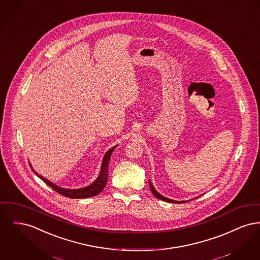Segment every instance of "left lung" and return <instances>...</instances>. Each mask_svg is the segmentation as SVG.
Instances as JSON below:
<instances>
[{
  "label": "left lung",
  "instance_id": "8db88e82",
  "mask_svg": "<svg viewBox=\"0 0 260 260\" xmlns=\"http://www.w3.org/2000/svg\"><path fill=\"white\" fill-rule=\"evenodd\" d=\"M148 183H149V186H150V189H151L153 194H154L157 199L164 200V201H167V202H172V203H183V202H185V201H176V200H172V199H167V198H165V197H163V196H161L160 193H158V191H156V189L154 188L152 183H150V182H148Z\"/></svg>",
  "mask_w": 260,
  "mask_h": 260
}]
</instances>
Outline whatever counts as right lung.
Returning <instances> with one entry per match:
<instances>
[{
  "label": "right lung",
  "instance_id": "right-lung-1",
  "mask_svg": "<svg viewBox=\"0 0 260 260\" xmlns=\"http://www.w3.org/2000/svg\"><path fill=\"white\" fill-rule=\"evenodd\" d=\"M116 147V146H115ZM111 148L110 150H108V152L105 154L104 158H103V162H102V167H101V172L99 177L97 178V180L91 183L90 185L83 187V188H79V189H68V188H62L60 187L53 183H51L50 181H48L44 177H42L41 175H38L32 167V171L35 175H37L44 183H46L49 186H51L54 190H56L58 193H60L61 196L69 198V199H87V198H91V197H95L97 194H99L105 187L106 183H107L108 180V167H109V161L111 158V155L114 151V148Z\"/></svg>",
  "mask_w": 260,
  "mask_h": 260
}]
</instances>
